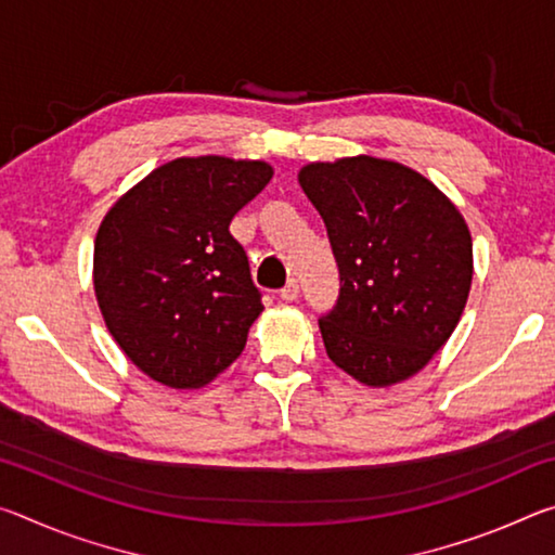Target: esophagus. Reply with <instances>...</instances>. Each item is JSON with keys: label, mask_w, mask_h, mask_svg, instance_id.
Wrapping results in <instances>:
<instances>
[{"label": "esophagus", "mask_w": 555, "mask_h": 555, "mask_svg": "<svg viewBox=\"0 0 555 555\" xmlns=\"http://www.w3.org/2000/svg\"><path fill=\"white\" fill-rule=\"evenodd\" d=\"M298 294H300V288H298V281H294V279H291L288 281V284L284 286V288H281V298H284V300H296L298 298Z\"/></svg>", "instance_id": "34e87169"}]
</instances>
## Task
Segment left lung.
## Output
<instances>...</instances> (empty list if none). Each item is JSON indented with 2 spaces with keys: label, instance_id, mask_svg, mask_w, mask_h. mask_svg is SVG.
<instances>
[{
  "label": "left lung",
  "instance_id": "obj_1",
  "mask_svg": "<svg viewBox=\"0 0 555 555\" xmlns=\"http://www.w3.org/2000/svg\"><path fill=\"white\" fill-rule=\"evenodd\" d=\"M298 183L340 269V298L318 323L327 357L364 387L406 382L465 311L473 237L463 212L426 176L389 158L311 162Z\"/></svg>",
  "mask_w": 555,
  "mask_h": 555
}]
</instances>
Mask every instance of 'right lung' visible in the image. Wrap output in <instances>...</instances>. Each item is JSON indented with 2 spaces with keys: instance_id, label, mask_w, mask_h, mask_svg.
Here are the masks:
<instances>
[{
  "instance_id": "1",
  "label": "right lung",
  "mask_w": 555,
  "mask_h": 555,
  "mask_svg": "<svg viewBox=\"0 0 555 555\" xmlns=\"http://www.w3.org/2000/svg\"><path fill=\"white\" fill-rule=\"evenodd\" d=\"M274 176L257 158L181 156L112 203L92 286L119 350L171 389H201L242 354L264 311L230 222Z\"/></svg>"
}]
</instances>
